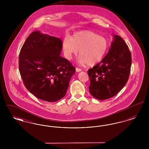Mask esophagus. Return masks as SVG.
Returning <instances> with one entry per match:
<instances>
[{"label": "esophagus", "mask_w": 149, "mask_h": 149, "mask_svg": "<svg viewBox=\"0 0 149 149\" xmlns=\"http://www.w3.org/2000/svg\"><path fill=\"white\" fill-rule=\"evenodd\" d=\"M75 70H76L77 72H80V71H81V69H79V68H76Z\"/></svg>", "instance_id": "1"}]
</instances>
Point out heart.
I'll use <instances>...</instances> for the list:
<instances>
[{
	"mask_svg": "<svg viewBox=\"0 0 149 149\" xmlns=\"http://www.w3.org/2000/svg\"><path fill=\"white\" fill-rule=\"evenodd\" d=\"M64 55L68 60H71L79 51L78 63L92 66L103 58L108 49L106 38L97 33L85 31L77 33L71 38L66 37L63 42Z\"/></svg>",
	"mask_w": 149,
	"mask_h": 149,
	"instance_id": "1",
	"label": "heart"
}]
</instances>
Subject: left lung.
Instances as JSON below:
<instances>
[{
  "instance_id": "8db88e82",
  "label": "left lung",
  "mask_w": 149,
  "mask_h": 149,
  "mask_svg": "<svg viewBox=\"0 0 149 149\" xmlns=\"http://www.w3.org/2000/svg\"><path fill=\"white\" fill-rule=\"evenodd\" d=\"M108 54L101 61L88 70L89 92L95 98L105 100L120 92L129 78L131 55L123 38L113 35Z\"/></svg>"
}]
</instances>
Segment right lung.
I'll use <instances>...</instances> for the list:
<instances>
[{
	"instance_id": "add662e5",
	"label": "right lung",
	"mask_w": 149,
	"mask_h": 149,
	"mask_svg": "<svg viewBox=\"0 0 149 149\" xmlns=\"http://www.w3.org/2000/svg\"><path fill=\"white\" fill-rule=\"evenodd\" d=\"M61 39L32 32L19 53V70L24 85L36 98L55 102L65 97L75 68L60 56Z\"/></svg>"
}]
</instances>
